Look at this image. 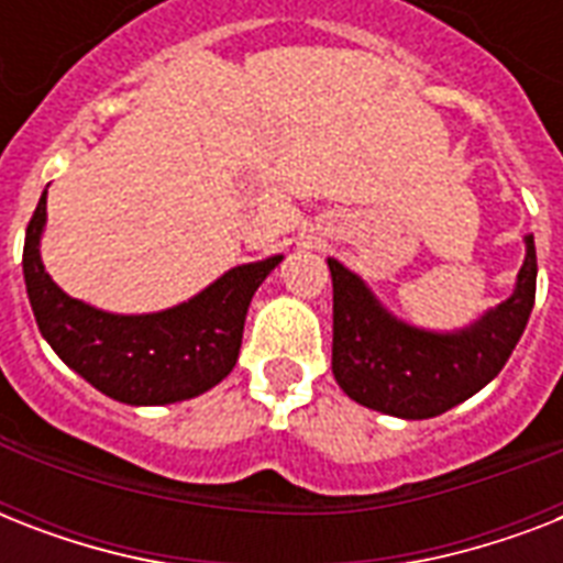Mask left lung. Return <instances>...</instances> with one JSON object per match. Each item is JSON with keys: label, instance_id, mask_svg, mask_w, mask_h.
Segmentation results:
<instances>
[{"label": "left lung", "instance_id": "left-lung-1", "mask_svg": "<svg viewBox=\"0 0 563 563\" xmlns=\"http://www.w3.org/2000/svg\"><path fill=\"white\" fill-rule=\"evenodd\" d=\"M333 274V376L351 400L394 418L444 415L503 371L534 307L538 256L526 260L511 298L455 333H432L394 318L360 274L327 260Z\"/></svg>", "mask_w": 563, "mask_h": 563}]
</instances>
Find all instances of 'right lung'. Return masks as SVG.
Returning a JSON list of instances; mask_svg holds the SVG:
<instances>
[{"label": "right lung", "instance_id": "1", "mask_svg": "<svg viewBox=\"0 0 563 563\" xmlns=\"http://www.w3.org/2000/svg\"><path fill=\"white\" fill-rule=\"evenodd\" d=\"M46 192L25 230L22 274L43 339L92 388L128 406H166L210 391L233 371L260 283L283 256L230 268L178 307L148 316H113L69 298L43 268L40 236Z\"/></svg>", "mask_w": 563, "mask_h": 563}]
</instances>
